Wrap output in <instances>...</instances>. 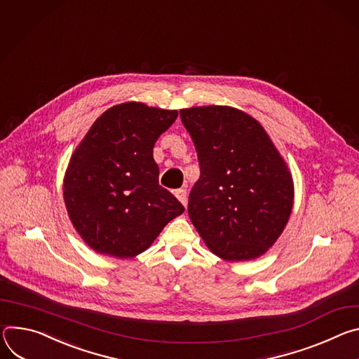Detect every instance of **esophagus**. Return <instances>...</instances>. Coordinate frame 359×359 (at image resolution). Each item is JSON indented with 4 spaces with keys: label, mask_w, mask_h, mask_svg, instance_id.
Wrapping results in <instances>:
<instances>
[{
    "label": "esophagus",
    "mask_w": 359,
    "mask_h": 359,
    "mask_svg": "<svg viewBox=\"0 0 359 359\" xmlns=\"http://www.w3.org/2000/svg\"><path fill=\"white\" fill-rule=\"evenodd\" d=\"M175 196L180 200V203L187 207V203H188V198H187V189H177L175 191Z\"/></svg>",
    "instance_id": "34e87169"
}]
</instances>
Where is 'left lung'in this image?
Wrapping results in <instances>:
<instances>
[{
	"label": "left lung",
	"instance_id": "8db88e82",
	"mask_svg": "<svg viewBox=\"0 0 359 359\" xmlns=\"http://www.w3.org/2000/svg\"><path fill=\"white\" fill-rule=\"evenodd\" d=\"M201 175L188 215L208 250L224 261L264 255L284 232L294 207L285 159L250 114L228 105L180 111Z\"/></svg>",
	"mask_w": 359,
	"mask_h": 359
}]
</instances>
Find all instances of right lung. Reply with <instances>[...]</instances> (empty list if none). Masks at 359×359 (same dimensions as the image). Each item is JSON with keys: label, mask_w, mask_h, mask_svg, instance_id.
I'll return each mask as SVG.
<instances>
[{"label": "right lung", "mask_w": 359, "mask_h": 359, "mask_svg": "<svg viewBox=\"0 0 359 359\" xmlns=\"http://www.w3.org/2000/svg\"><path fill=\"white\" fill-rule=\"evenodd\" d=\"M177 109L130 101L102 112L72 152L64 175V203L83 241L95 252L127 259L148 250L184 212L158 184L152 156Z\"/></svg>", "instance_id": "add662e5"}]
</instances>
